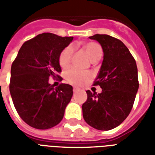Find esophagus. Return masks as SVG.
Here are the masks:
<instances>
[{"instance_id":"1","label":"esophagus","mask_w":155,"mask_h":155,"mask_svg":"<svg viewBox=\"0 0 155 155\" xmlns=\"http://www.w3.org/2000/svg\"><path fill=\"white\" fill-rule=\"evenodd\" d=\"M77 91H79V89H78V88H76V87L73 88V91H74V92H76Z\"/></svg>"}]
</instances>
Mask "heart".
<instances>
[{
  "label": "heart",
  "mask_w": 155,
  "mask_h": 155,
  "mask_svg": "<svg viewBox=\"0 0 155 155\" xmlns=\"http://www.w3.org/2000/svg\"><path fill=\"white\" fill-rule=\"evenodd\" d=\"M83 49L92 61H97L102 56V47L97 42L89 41L83 45ZM74 53V48L72 45H68L61 51L59 55V64L62 68H66L70 64ZM65 80L72 84L80 85L91 79V74L88 71H81L76 68L71 67L64 72Z\"/></svg>",
  "instance_id": "b5f03b06"
}]
</instances>
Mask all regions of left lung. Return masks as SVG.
Instances as JSON below:
<instances>
[{"label":"left lung","instance_id":"obj_1","mask_svg":"<svg viewBox=\"0 0 155 155\" xmlns=\"http://www.w3.org/2000/svg\"><path fill=\"white\" fill-rule=\"evenodd\" d=\"M104 51L101 71L93 85H100L101 94L87 91V101L82 105L85 122L99 130L114 129L130 114L139 89L136 62L119 39L108 35H96Z\"/></svg>","mask_w":155,"mask_h":155}]
</instances>
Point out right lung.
Wrapping results in <instances>:
<instances>
[{
	"label": "right lung",
	"instance_id": "1",
	"mask_svg": "<svg viewBox=\"0 0 155 155\" xmlns=\"http://www.w3.org/2000/svg\"><path fill=\"white\" fill-rule=\"evenodd\" d=\"M73 37L42 33L25 41L11 69L10 92L17 113L30 126L47 130L57 125L71 101L73 88L61 83L54 88L51 77L62 80L59 55Z\"/></svg>",
	"mask_w": 155,
	"mask_h": 155
}]
</instances>
